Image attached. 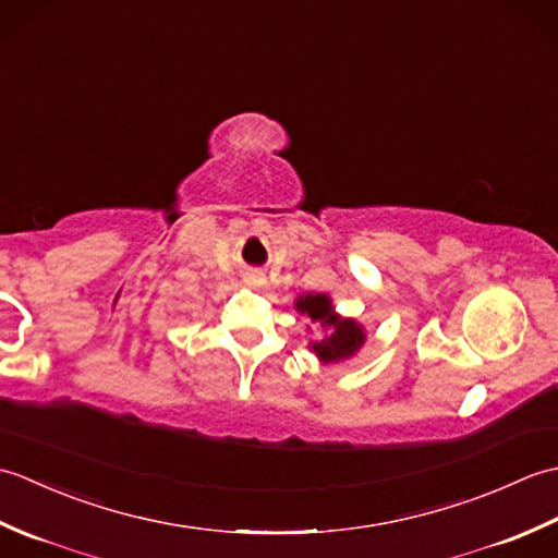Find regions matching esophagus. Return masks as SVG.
Wrapping results in <instances>:
<instances>
[{
  "label": "esophagus",
  "mask_w": 558,
  "mask_h": 558,
  "mask_svg": "<svg viewBox=\"0 0 558 558\" xmlns=\"http://www.w3.org/2000/svg\"><path fill=\"white\" fill-rule=\"evenodd\" d=\"M242 280H244V286H248V288H264L266 286V272L258 270V268H248L242 276Z\"/></svg>",
  "instance_id": "esophagus-1"
}]
</instances>
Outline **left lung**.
<instances>
[{
	"label": "left lung",
	"instance_id": "8db88e82",
	"mask_svg": "<svg viewBox=\"0 0 558 558\" xmlns=\"http://www.w3.org/2000/svg\"><path fill=\"white\" fill-rule=\"evenodd\" d=\"M294 310L310 316L316 326H322L324 338L312 340L310 350L322 364H338L352 360L366 342V330L357 318L340 316L333 300L324 292H306L294 300Z\"/></svg>",
	"mask_w": 558,
	"mask_h": 558
}]
</instances>
